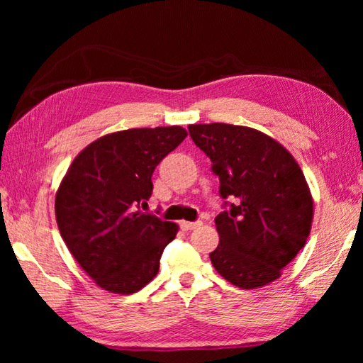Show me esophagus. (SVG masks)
<instances>
[{
  "mask_svg": "<svg viewBox=\"0 0 363 363\" xmlns=\"http://www.w3.org/2000/svg\"><path fill=\"white\" fill-rule=\"evenodd\" d=\"M201 224V220H196V223H189V220H182L181 223V229L182 230H194V229H196V227H200Z\"/></svg>",
  "mask_w": 363,
  "mask_h": 363,
  "instance_id": "obj_1",
  "label": "esophagus"
}]
</instances>
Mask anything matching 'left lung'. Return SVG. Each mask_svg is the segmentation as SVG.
Returning a JSON list of instances; mask_svg holds the SVG:
<instances>
[{
  "mask_svg": "<svg viewBox=\"0 0 363 363\" xmlns=\"http://www.w3.org/2000/svg\"><path fill=\"white\" fill-rule=\"evenodd\" d=\"M189 133L210 157L220 196L233 200L214 219L211 264L243 290L269 285L311 233L314 200L303 171L284 145L253 128L210 123L189 125Z\"/></svg>",
  "mask_w": 363,
  "mask_h": 363,
  "instance_id": "8db88e82",
  "label": "left lung"
}]
</instances>
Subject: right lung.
<instances>
[{
    "label": "right lung",
    "mask_w": 363,
    "mask_h": 363,
    "mask_svg": "<svg viewBox=\"0 0 363 363\" xmlns=\"http://www.w3.org/2000/svg\"><path fill=\"white\" fill-rule=\"evenodd\" d=\"M187 136L182 126L133 128L96 139L78 153L56 192L67 248L97 286L131 294L158 274L179 225L144 214L157 164Z\"/></svg>",
    "instance_id": "right-lung-1"
}]
</instances>
